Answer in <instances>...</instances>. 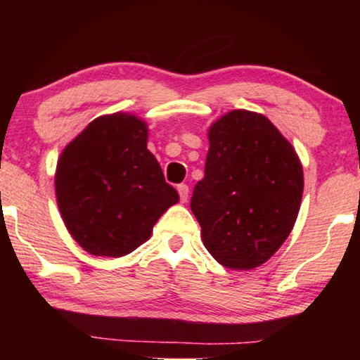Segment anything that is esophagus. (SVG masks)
<instances>
[{
	"label": "esophagus",
	"instance_id": "34e87169",
	"mask_svg": "<svg viewBox=\"0 0 360 360\" xmlns=\"http://www.w3.org/2000/svg\"><path fill=\"white\" fill-rule=\"evenodd\" d=\"M176 190H179V195H180V200H181V203H185L186 200H188V185H185V184H180L179 186H176Z\"/></svg>",
	"mask_w": 360,
	"mask_h": 360
}]
</instances>
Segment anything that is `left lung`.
Instances as JSON below:
<instances>
[{"label":"left lung","mask_w":360,"mask_h":360,"mask_svg":"<svg viewBox=\"0 0 360 360\" xmlns=\"http://www.w3.org/2000/svg\"><path fill=\"white\" fill-rule=\"evenodd\" d=\"M205 176L191 211L208 252L234 270L254 269L280 249L297 221L303 169L267 117L236 110L210 127Z\"/></svg>","instance_id":"8db88e82"}]
</instances>
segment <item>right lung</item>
I'll return each mask as SVG.
<instances>
[{
	"label": "right lung",
	"instance_id": "1",
	"mask_svg": "<svg viewBox=\"0 0 360 360\" xmlns=\"http://www.w3.org/2000/svg\"><path fill=\"white\" fill-rule=\"evenodd\" d=\"M56 193L72 238L101 257H122L139 248L179 201L147 149L146 122L124 112L91 121L65 147Z\"/></svg>",
	"mask_w": 360,
	"mask_h": 360
}]
</instances>
